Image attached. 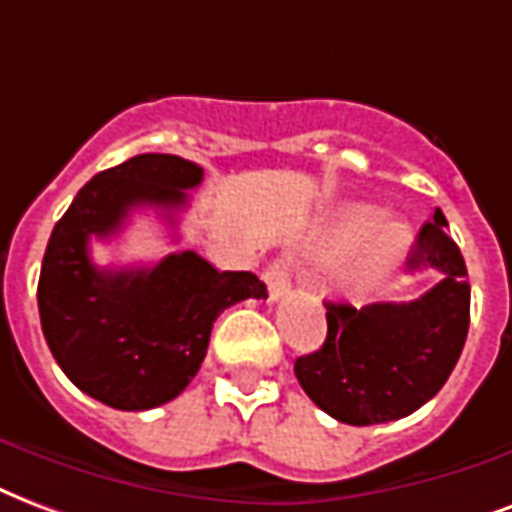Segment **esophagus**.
<instances>
[{
    "instance_id": "obj_1",
    "label": "esophagus",
    "mask_w": 512,
    "mask_h": 512,
    "mask_svg": "<svg viewBox=\"0 0 512 512\" xmlns=\"http://www.w3.org/2000/svg\"><path fill=\"white\" fill-rule=\"evenodd\" d=\"M267 286H270V299L286 297L288 288H291V259L288 256H280L267 267Z\"/></svg>"
}]
</instances>
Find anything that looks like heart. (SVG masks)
<instances>
[{
  "label": "heart",
  "mask_w": 512,
  "mask_h": 512,
  "mask_svg": "<svg viewBox=\"0 0 512 512\" xmlns=\"http://www.w3.org/2000/svg\"><path fill=\"white\" fill-rule=\"evenodd\" d=\"M388 223V210L372 205H343L315 226L310 240L324 259H332L356 251L378 233L379 237L374 236L376 240L371 239L373 242L343 270V286L348 291H367L378 286L405 256L407 229L399 224L388 227Z\"/></svg>",
  "instance_id": "b5f03b06"
}]
</instances>
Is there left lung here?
I'll return each mask as SVG.
<instances>
[{
    "mask_svg": "<svg viewBox=\"0 0 512 512\" xmlns=\"http://www.w3.org/2000/svg\"><path fill=\"white\" fill-rule=\"evenodd\" d=\"M407 270H434L440 280L413 302L361 310L324 302V345L294 361L307 397L343 424H386L416 413L459 361L470 329V283L440 210L421 226Z\"/></svg>",
    "mask_w": 512,
    "mask_h": 512,
    "instance_id": "8db88e82",
    "label": "left lung"
}]
</instances>
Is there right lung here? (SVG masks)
Returning a JSON list of instances; mask_svg holds the SVG:
<instances>
[{
  "mask_svg": "<svg viewBox=\"0 0 512 512\" xmlns=\"http://www.w3.org/2000/svg\"><path fill=\"white\" fill-rule=\"evenodd\" d=\"M202 175L180 156L140 153L88 180L53 226L37 286L42 334L64 375L102 405L151 410L175 399L205 361L215 318L267 299L253 272H218L194 251L124 270L91 261L88 240L121 232L134 207L175 224Z\"/></svg>",
  "mask_w": 512,
  "mask_h": 512,
  "instance_id": "right-lung-1",
  "label": "right lung"
}]
</instances>
